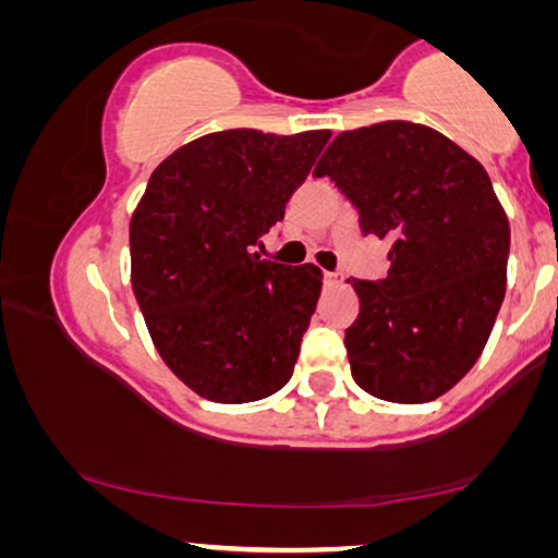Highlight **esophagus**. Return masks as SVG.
<instances>
[{
  "label": "esophagus",
  "instance_id": "34e87169",
  "mask_svg": "<svg viewBox=\"0 0 558 558\" xmlns=\"http://www.w3.org/2000/svg\"><path fill=\"white\" fill-rule=\"evenodd\" d=\"M324 282H328V286H331V282H339V272H324Z\"/></svg>",
  "mask_w": 558,
  "mask_h": 558
}]
</instances>
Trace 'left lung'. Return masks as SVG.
<instances>
[{
    "instance_id": "8db88e82",
    "label": "left lung",
    "mask_w": 558,
    "mask_h": 558,
    "mask_svg": "<svg viewBox=\"0 0 558 558\" xmlns=\"http://www.w3.org/2000/svg\"><path fill=\"white\" fill-rule=\"evenodd\" d=\"M313 177L391 242L387 278L351 280V376L376 399L433 402L473 368L506 295L511 227L488 174L442 133L387 121L339 133Z\"/></svg>"
}]
</instances>
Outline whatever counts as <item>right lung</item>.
Here are the masks:
<instances>
[{
  "label": "right lung",
  "mask_w": 558,
  "mask_h": 558,
  "mask_svg": "<svg viewBox=\"0 0 558 558\" xmlns=\"http://www.w3.org/2000/svg\"><path fill=\"white\" fill-rule=\"evenodd\" d=\"M328 138L209 133L148 179L129 230L133 295L156 351L204 399L255 402L293 376L320 270L253 250L282 222Z\"/></svg>",
  "instance_id": "obj_1"
}]
</instances>
